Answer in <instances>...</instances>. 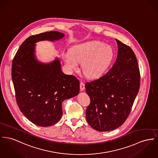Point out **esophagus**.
<instances>
[{
  "mask_svg": "<svg viewBox=\"0 0 158 158\" xmlns=\"http://www.w3.org/2000/svg\"><path fill=\"white\" fill-rule=\"evenodd\" d=\"M84 89H85V85H84V83L80 82V90L81 91H83Z\"/></svg>",
  "mask_w": 158,
  "mask_h": 158,
  "instance_id": "obj_1",
  "label": "esophagus"
}]
</instances>
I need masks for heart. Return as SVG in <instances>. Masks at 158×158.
Returning <instances> with one entry per match:
<instances>
[{"label": "heart", "instance_id": "b5f03b06", "mask_svg": "<svg viewBox=\"0 0 158 158\" xmlns=\"http://www.w3.org/2000/svg\"><path fill=\"white\" fill-rule=\"evenodd\" d=\"M114 51L112 47L104 43L92 41L75 46L71 52L63 54V59L70 70L77 69L78 63H83L84 75L90 78L102 75L113 61Z\"/></svg>", "mask_w": 158, "mask_h": 158}]
</instances>
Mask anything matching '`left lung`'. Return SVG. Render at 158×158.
<instances>
[{
    "label": "left lung",
    "instance_id": "8db88e82",
    "mask_svg": "<svg viewBox=\"0 0 158 158\" xmlns=\"http://www.w3.org/2000/svg\"><path fill=\"white\" fill-rule=\"evenodd\" d=\"M116 61L106 74L85 83L90 98L85 117L92 128L100 132L116 129L129 116L139 89L140 76L133 50L116 40Z\"/></svg>",
    "mask_w": 158,
    "mask_h": 158
}]
</instances>
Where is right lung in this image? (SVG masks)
<instances>
[{
	"label": "right lung",
	"instance_id": "right-lung-1",
	"mask_svg": "<svg viewBox=\"0 0 158 158\" xmlns=\"http://www.w3.org/2000/svg\"><path fill=\"white\" fill-rule=\"evenodd\" d=\"M64 36L56 31L32 35L23 42L12 61V80L17 104L26 117L38 126L57 123L63 114V101L79 94V80L63 73L58 57L43 63L35 55L36 42H54Z\"/></svg>",
	"mask_w": 158,
	"mask_h": 158
}]
</instances>
